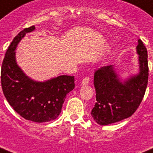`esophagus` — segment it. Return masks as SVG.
I'll return each instance as SVG.
<instances>
[{"mask_svg": "<svg viewBox=\"0 0 153 153\" xmlns=\"http://www.w3.org/2000/svg\"><path fill=\"white\" fill-rule=\"evenodd\" d=\"M90 82V78L89 77H85L83 78V79L82 80V85H87Z\"/></svg>", "mask_w": 153, "mask_h": 153, "instance_id": "1", "label": "esophagus"}]
</instances>
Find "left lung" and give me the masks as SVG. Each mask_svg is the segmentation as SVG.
Segmentation results:
<instances>
[{
  "label": "left lung",
  "mask_w": 153,
  "mask_h": 153,
  "mask_svg": "<svg viewBox=\"0 0 153 153\" xmlns=\"http://www.w3.org/2000/svg\"><path fill=\"white\" fill-rule=\"evenodd\" d=\"M140 72L123 82L120 80L112 65L98 69L94 74L96 102L92 117L100 125H108L130 117L137 110L145 94L149 65L148 52L144 43L138 40Z\"/></svg>",
  "instance_id": "obj_1"
}]
</instances>
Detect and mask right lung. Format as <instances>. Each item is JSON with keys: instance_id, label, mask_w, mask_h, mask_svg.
<instances>
[{"instance_id": "right-lung-1", "label": "right lung", "mask_w": 153, "mask_h": 153, "mask_svg": "<svg viewBox=\"0 0 153 153\" xmlns=\"http://www.w3.org/2000/svg\"><path fill=\"white\" fill-rule=\"evenodd\" d=\"M30 26L13 38L2 62V91L13 110L23 118L37 123L53 120L61 113L66 95L74 88V77L61 75L45 82L33 81L26 76L16 62L15 50Z\"/></svg>"}]
</instances>
